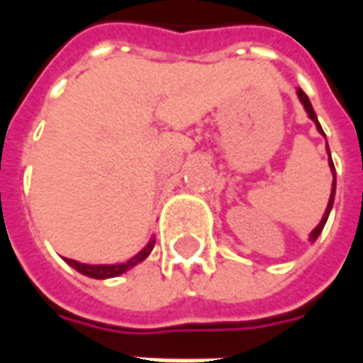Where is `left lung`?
Segmentation results:
<instances>
[{
	"instance_id": "obj_1",
	"label": "left lung",
	"mask_w": 363,
	"mask_h": 363,
	"mask_svg": "<svg viewBox=\"0 0 363 363\" xmlns=\"http://www.w3.org/2000/svg\"><path fill=\"white\" fill-rule=\"evenodd\" d=\"M297 95H299V99H301V103H303L307 114H309L313 122L317 124V130H319L320 134H325V132H323V128H320L319 120H317V114H315L311 103H309V96L305 95V93L301 89H297ZM327 150H328V145H327ZM328 157H330V151H328ZM328 163H330V169H333V174H335V165H333V161H328ZM335 189H336V177H335V181H333V192H330V200H328V206H327V210H325V216H323V220H320L319 225L313 229V233H311L313 241H315V239H317V237L320 235V231H323V228H325V223H327L328 213H330V208H333V202H335Z\"/></svg>"
}]
</instances>
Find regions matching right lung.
Returning a JSON list of instances; mask_svg holds the SVG:
<instances>
[{
	"instance_id": "obj_1",
	"label": "right lung",
	"mask_w": 363,
	"mask_h": 363,
	"mask_svg": "<svg viewBox=\"0 0 363 363\" xmlns=\"http://www.w3.org/2000/svg\"><path fill=\"white\" fill-rule=\"evenodd\" d=\"M153 245L155 241H151L142 252H138L134 259H130L128 262H122V264H82V262H77V260L66 259V262L69 267H74L77 272L85 274V276H89V278H96V280H104V278H114V276H120V274H124L126 270H130L132 267H135L138 262H142L150 251L153 249Z\"/></svg>"
}]
</instances>
